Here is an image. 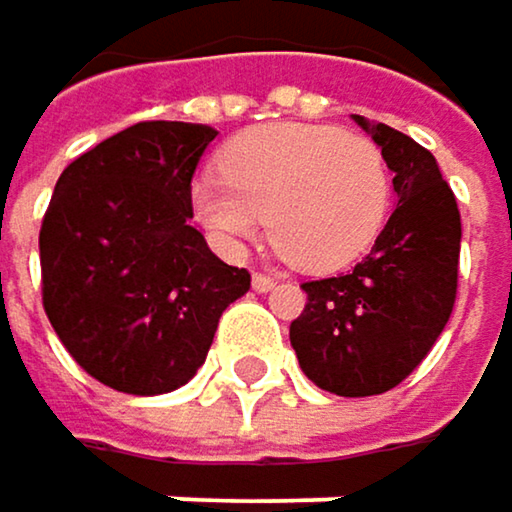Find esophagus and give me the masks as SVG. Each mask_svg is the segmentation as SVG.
I'll return each instance as SVG.
<instances>
[{
    "instance_id": "34e87169",
    "label": "esophagus",
    "mask_w": 512,
    "mask_h": 512,
    "mask_svg": "<svg viewBox=\"0 0 512 512\" xmlns=\"http://www.w3.org/2000/svg\"><path fill=\"white\" fill-rule=\"evenodd\" d=\"M274 286H277V277L262 274V271H256V274H253V289H256V292H271Z\"/></svg>"
}]
</instances>
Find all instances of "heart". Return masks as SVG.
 Returning a JSON list of instances; mask_svg holds the SVG:
<instances>
[{
    "mask_svg": "<svg viewBox=\"0 0 512 512\" xmlns=\"http://www.w3.org/2000/svg\"><path fill=\"white\" fill-rule=\"evenodd\" d=\"M220 166L223 175L196 181L193 208L226 253H241L268 226L289 262L331 271L358 259L382 229L390 175L367 136L265 125L235 136Z\"/></svg>",
    "mask_w": 512,
    "mask_h": 512,
    "instance_id": "1",
    "label": "heart"
}]
</instances>
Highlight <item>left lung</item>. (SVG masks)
Here are the masks:
<instances>
[{
  "label": "left lung",
  "instance_id": "1",
  "mask_svg": "<svg viewBox=\"0 0 512 512\" xmlns=\"http://www.w3.org/2000/svg\"><path fill=\"white\" fill-rule=\"evenodd\" d=\"M355 122L382 145L396 208L349 274L301 283L307 307L289 328L304 376L337 396L384 393L420 367L453 313L462 241L435 157L382 122Z\"/></svg>",
  "mask_w": 512,
  "mask_h": 512
}]
</instances>
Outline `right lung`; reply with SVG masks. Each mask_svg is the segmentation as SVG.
Returning <instances> with one entry per match:
<instances>
[{
	"instance_id": "add662e5",
	"label": "right lung",
	"mask_w": 512,
	"mask_h": 512,
	"mask_svg": "<svg viewBox=\"0 0 512 512\" xmlns=\"http://www.w3.org/2000/svg\"><path fill=\"white\" fill-rule=\"evenodd\" d=\"M217 130L139 122L59 175L41 223L44 313L101 384L154 396L205 364L223 310L250 289L190 226V181Z\"/></svg>"
}]
</instances>
